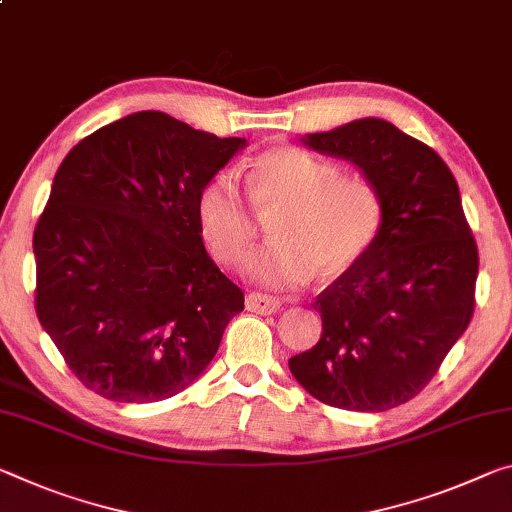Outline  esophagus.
<instances>
[{
    "mask_svg": "<svg viewBox=\"0 0 512 512\" xmlns=\"http://www.w3.org/2000/svg\"><path fill=\"white\" fill-rule=\"evenodd\" d=\"M282 307V300L275 296H266V294H248L246 296V310L257 312V314H273Z\"/></svg>",
    "mask_w": 512,
    "mask_h": 512,
    "instance_id": "1",
    "label": "esophagus"
}]
</instances>
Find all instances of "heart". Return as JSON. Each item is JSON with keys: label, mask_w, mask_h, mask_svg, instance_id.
Instances as JSON below:
<instances>
[{"label": "heart", "mask_w": 512, "mask_h": 512, "mask_svg": "<svg viewBox=\"0 0 512 512\" xmlns=\"http://www.w3.org/2000/svg\"><path fill=\"white\" fill-rule=\"evenodd\" d=\"M248 196L271 221L269 248L248 264L250 278L273 289L305 282L314 269L335 275L358 262L383 227V198L362 175H342L332 159L278 145L248 164ZM202 237L225 264L241 266L257 243V221L232 175H216L196 202Z\"/></svg>", "instance_id": "heart-1"}]
</instances>
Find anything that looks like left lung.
Returning a JSON list of instances; mask_svg holds the SVG:
<instances>
[{"mask_svg": "<svg viewBox=\"0 0 512 512\" xmlns=\"http://www.w3.org/2000/svg\"><path fill=\"white\" fill-rule=\"evenodd\" d=\"M303 143L362 170L383 198V227L316 296L321 339L289 369L332 408L385 412L431 383L472 321L476 241L449 166L387 120H353Z\"/></svg>", "mask_w": 512, "mask_h": 512, "instance_id": "obj_1", "label": "left lung"}]
</instances>
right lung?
<instances>
[{
  "label": "right lung",
  "instance_id": "right-lung-1",
  "mask_svg": "<svg viewBox=\"0 0 512 512\" xmlns=\"http://www.w3.org/2000/svg\"><path fill=\"white\" fill-rule=\"evenodd\" d=\"M241 148L246 139L139 111L86 136L56 170L34 232L36 314L95 394L164 401L214 360L243 291L207 255L196 202Z\"/></svg>",
  "mask_w": 512,
  "mask_h": 512
}]
</instances>
